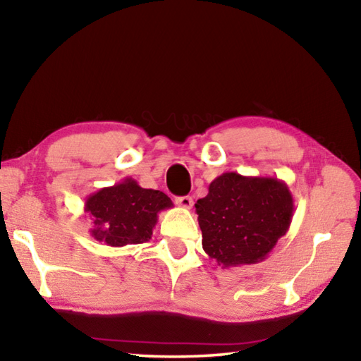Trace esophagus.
Listing matches in <instances>:
<instances>
[{
  "label": "esophagus",
  "instance_id": "obj_1",
  "mask_svg": "<svg viewBox=\"0 0 361 361\" xmlns=\"http://www.w3.org/2000/svg\"><path fill=\"white\" fill-rule=\"evenodd\" d=\"M175 202H176V204H178V207L185 208V209H190V208H192V204H194L192 197H189V195H185V197H176Z\"/></svg>",
  "mask_w": 361,
  "mask_h": 361
}]
</instances>
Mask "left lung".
Listing matches in <instances>:
<instances>
[{
	"instance_id": "1",
	"label": "left lung",
	"mask_w": 361,
	"mask_h": 361,
	"mask_svg": "<svg viewBox=\"0 0 361 361\" xmlns=\"http://www.w3.org/2000/svg\"><path fill=\"white\" fill-rule=\"evenodd\" d=\"M202 245L224 269L257 264L286 235L294 200L285 181L274 176L225 172L197 200Z\"/></svg>"
}]
</instances>
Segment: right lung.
<instances>
[{"mask_svg": "<svg viewBox=\"0 0 361 361\" xmlns=\"http://www.w3.org/2000/svg\"><path fill=\"white\" fill-rule=\"evenodd\" d=\"M172 207V200L161 190L144 189L136 180L125 178L90 194L84 213L92 221V238L111 247H123L150 241L158 214Z\"/></svg>", "mask_w": 361, "mask_h": 361, "instance_id": "obj_1", "label": "right lung"}]
</instances>
